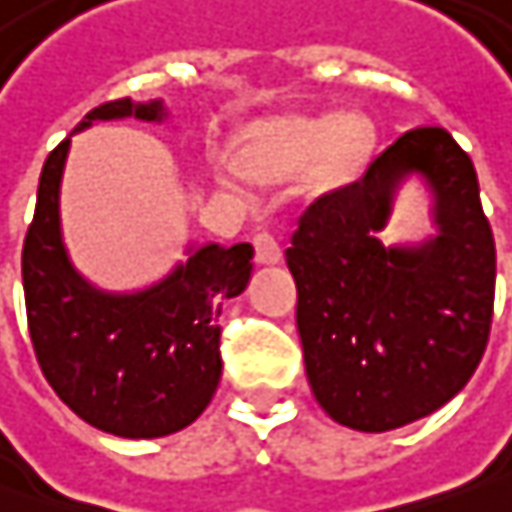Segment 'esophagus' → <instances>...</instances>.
Wrapping results in <instances>:
<instances>
[{
    "label": "esophagus",
    "mask_w": 512,
    "mask_h": 512,
    "mask_svg": "<svg viewBox=\"0 0 512 512\" xmlns=\"http://www.w3.org/2000/svg\"><path fill=\"white\" fill-rule=\"evenodd\" d=\"M253 247H256V262L259 265H276L282 259V247L271 233H256L253 236Z\"/></svg>",
    "instance_id": "1"
}]
</instances>
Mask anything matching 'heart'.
I'll return each instance as SVG.
<instances>
[{
	"label": "heart",
	"mask_w": 512,
	"mask_h": 512,
	"mask_svg": "<svg viewBox=\"0 0 512 512\" xmlns=\"http://www.w3.org/2000/svg\"><path fill=\"white\" fill-rule=\"evenodd\" d=\"M332 142L335 163H349L364 145V130L358 122H341L335 128L332 119H291L276 128L253 133L244 145V163L250 168H271V165H291L317 154L323 145ZM224 180L238 183L241 171L236 165H224Z\"/></svg>",
	"instance_id": "1"
}]
</instances>
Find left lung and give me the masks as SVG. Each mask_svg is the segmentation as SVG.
<instances>
[{
	"mask_svg": "<svg viewBox=\"0 0 512 512\" xmlns=\"http://www.w3.org/2000/svg\"><path fill=\"white\" fill-rule=\"evenodd\" d=\"M420 176L435 236L382 245L395 189ZM288 271L320 408L355 431H390L443 408L487 349L495 241L469 154L443 128L402 133L367 171L300 215Z\"/></svg>",
	"mask_w": 512,
	"mask_h": 512,
	"instance_id": "left-lung-1",
	"label": "left lung"
}]
</instances>
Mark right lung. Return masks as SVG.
I'll return each instance as SVG.
<instances>
[{
    "label": "right lung",
    "instance_id": "obj_1",
    "mask_svg": "<svg viewBox=\"0 0 512 512\" xmlns=\"http://www.w3.org/2000/svg\"><path fill=\"white\" fill-rule=\"evenodd\" d=\"M154 101H107L92 122H163ZM72 133L49 154L37 209L22 244L28 332L40 370L55 393L95 428L151 440L201 417L221 382V306L238 297L253 271V247L189 244L186 262L142 291H101L69 262L60 233V180Z\"/></svg>",
    "mask_w": 512,
    "mask_h": 512
}]
</instances>
